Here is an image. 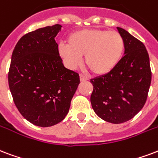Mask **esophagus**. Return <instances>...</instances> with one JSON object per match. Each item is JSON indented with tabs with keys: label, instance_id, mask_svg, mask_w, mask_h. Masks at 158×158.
Segmentation results:
<instances>
[{
	"label": "esophagus",
	"instance_id": "1",
	"mask_svg": "<svg viewBox=\"0 0 158 158\" xmlns=\"http://www.w3.org/2000/svg\"><path fill=\"white\" fill-rule=\"evenodd\" d=\"M79 78H80V81L81 82L87 81V80H89V78L86 76H84V75H83V74H80V75H79Z\"/></svg>",
	"mask_w": 158,
	"mask_h": 158
}]
</instances>
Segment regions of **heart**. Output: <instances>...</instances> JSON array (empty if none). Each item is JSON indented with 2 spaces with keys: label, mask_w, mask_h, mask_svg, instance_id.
<instances>
[{
  "label": "heart",
  "mask_w": 158,
  "mask_h": 158,
  "mask_svg": "<svg viewBox=\"0 0 158 158\" xmlns=\"http://www.w3.org/2000/svg\"><path fill=\"white\" fill-rule=\"evenodd\" d=\"M125 42L118 31L86 29L75 31L68 38V44H60L59 54L69 69L81 64L82 56L96 75H105L116 68L122 60Z\"/></svg>",
  "instance_id": "1"
}]
</instances>
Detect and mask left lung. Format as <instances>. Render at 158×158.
Returning a JSON list of instances; mask_svg holds the SVG:
<instances>
[{"label": "left lung", "instance_id": "left-lung-1", "mask_svg": "<svg viewBox=\"0 0 158 158\" xmlns=\"http://www.w3.org/2000/svg\"><path fill=\"white\" fill-rule=\"evenodd\" d=\"M118 31L125 42L124 55L109 74L90 80L95 114L106 122L122 123L132 119L146 103L152 72L145 45L124 29Z\"/></svg>", "mask_w": 158, "mask_h": 158}]
</instances>
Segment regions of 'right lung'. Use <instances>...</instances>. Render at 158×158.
Segmentation results:
<instances>
[{"instance_id":"1","label":"right lung","mask_w":158,"mask_h":158,"mask_svg":"<svg viewBox=\"0 0 158 158\" xmlns=\"http://www.w3.org/2000/svg\"><path fill=\"white\" fill-rule=\"evenodd\" d=\"M56 24L23 35L11 55L8 83L16 108L26 120L50 127L63 120L79 84V75L62 63Z\"/></svg>"}]
</instances>
